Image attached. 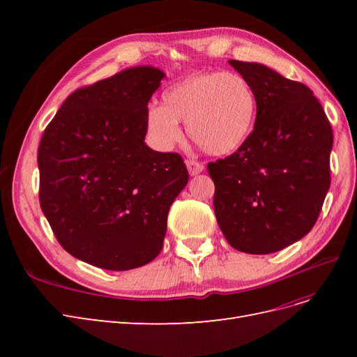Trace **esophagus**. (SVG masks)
Segmentation results:
<instances>
[{
    "label": "esophagus",
    "mask_w": 357,
    "mask_h": 357,
    "mask_svg": "<svg viewBox=\"0 0 357 357\" xmlns=\"http://www.w3.org/2000/svg\"><path fill=\"white\" fill-rule=\"evenodd\" d=\"M186 167H188V171H189L190 176L201 174V172L204 171V165L199 164V162H197V160L188 159V160H186Z\"/></svg>",
    "instance_id": "1"
}]
</instances>
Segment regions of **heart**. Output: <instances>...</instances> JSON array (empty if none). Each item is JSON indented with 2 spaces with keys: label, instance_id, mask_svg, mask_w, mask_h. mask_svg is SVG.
Masks as SVG:
<instances>
[{
  "label": "heart",
  "instance_id": "obj_1",
  "mask_svg": "<svg viewBox=\"0 0 357 357\" xmlns=\"http://www.w3.org/2000/svg\"><path fill=\"white\" fill-rule=\"evenodd\" d=\"M256 107L255 91L241 74L197 73L168 86L162 107L146 113V131L158 149L169 150L181 139L183 122L208 153L231 155L250 135Z\"/></svg>",
  "mask_w": 357,
  "mask_h": 357
}]
</instances>
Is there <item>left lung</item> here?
Masks as SVG:
<instances>
[{"label":"left lung","mask_w":357,"mask_h":357,"mask_svg":"<svg viewBox=\"0 0 357 357\" xmlns=\"http://www.w3.org/2000/svg\"><path fill=\"white\" fill-rule=\"evenodd\" d=\"M257 101L247 142L208 164L215 219L228 243L268 255L305 236L331 186L332 128L311 89L264 63L229 61Z\"/></svg>","instance_id":"1"}]
</instances>
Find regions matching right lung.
Here are the masks:
<instances>
[{"instance_id":"obj_1","label":"right lung","mask_w":357,"mask_h":357,"mask_svg":"<svg viewBox=\"0 0 357 357\" xmlns=\"http://www.w3.org/2000/svg\"><path fill=\"white\" fill-rule=\"evenodd\" d=\"M164 77L142 66L77 89L41 137V210L86 264L128 271L164 245L169 207L189 180L180 155L144 143L147 104Z\"/></svg>"}]
</instances>
